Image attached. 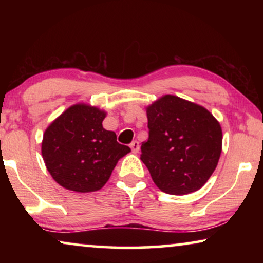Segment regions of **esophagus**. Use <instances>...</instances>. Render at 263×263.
Segmentation results:
<instances>
[{"label": "esophagus", "mask_w": 263, "mask_h": 263, "mask_svg": "<svg viewBox=\"0 0 263 263\" xmlns=\"http://www.w3.org/2000/svg\"><path fill=\"white\" fill-rule=\"evenodd\" d=\"M129 146H130V148H132V152H133V153H138V152H139V149H140V145H139V142L136 141V140H135V141H133Z\"/></svg>", "instance_id": "1"}]
</instances>
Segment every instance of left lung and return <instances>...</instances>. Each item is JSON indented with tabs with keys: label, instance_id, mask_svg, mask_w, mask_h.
Masks as SVG:
<instances>
[{
	"label": "left lung",
	"instance_id": "1",
	"mask_svg": "<svg viewBox=\"0 0 263 263\" xmlns=\"http://www.w3.org/2000/svg\"><path fill=\"white\" fill-rule=\"evenodd\" d=\"M148 140L141 160L161 192L185 195L199 190L217 167L222 133L207 109L166 95L147 107Z\"/></svg>",
	"mask_w": 263,
	"mask_h": 263
}]
</instances>
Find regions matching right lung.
Listing matches in <instances>:
<instances>
[{
    "label": "right lung",
    "mask_w": 263,
    "mask_h": 263,
    "mask_svg": "<svg viewBox=\"0 0 263 263\" xmlns=\"http://www.w3.org/2000/svg\"><path fill=\"white\" fill-rule=\"evenodd\" d=\"M106 114L75 104L56 118L43 135L42 154L52 178L68 190L96 192L109 181L122 157L130 152L103 128Z\"/></svg>",
    "instance_id": "1"
}]
</instances>
